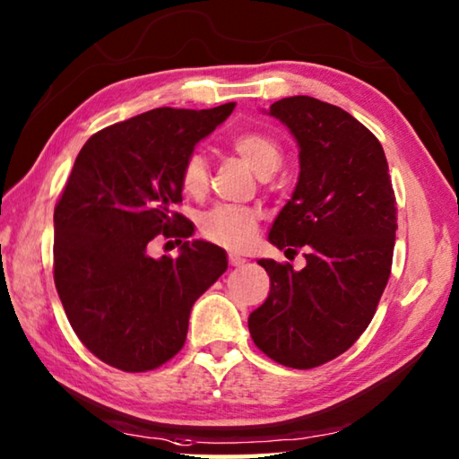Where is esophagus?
<instances>
[{
	"instance_id": "esophagus-1",
	"label": "esophagus",
	"mask_w": 459,
	"mask_h": 459,
	"mask_svg": "<svg viewBox=\"0 0 459 459\" xmlns=\"http://www.w3.org/2000/svg\"><path fill=\"white\" fill-rule=\"evenodd\" d=\"M229 263H230V266H243V264L247 263V258L240 256V255L230 253V255H229Z\"/></svg>"
}]
</instances>
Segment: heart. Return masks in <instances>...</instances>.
I'll return each mask as SVG.
<instances>
[{
	"label": "heart",
	"instance_id": "obj_1",
	"mask_svg": "<svg viewBox=\"0 0 459 459\" xmlns=\"http://www.w3.org/2000/svg\"><path fill=\"white\" fill-rule=\"evenodd\" d=\"M230 146L261 178H269L279 170L282 162L281 146L263 132H243L230 140ZM180 186L188 196H203L208 186V170L204 158L190 154L180 170ZM261 211L255 206L219 204L204 212L198 221L201 235L214 245L230 251H240L248 247L256 237Z\"/></svg>",
	"mask_w": 459,
	"mask_h": 459
}]
</instances>
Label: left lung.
Wrapping results in <instances>:
<instances>
[{
	"label": "left lung",
	"instance_id": "8db88e82",
	"mask_svg": "<svg viewBox=\"0 0 459 459\" xmlns=\"http://www.w3.org/2000/svg\"><path fill=\"white\" fill-rule=\"evenodd\" d=\"M269 114L293 132L299 182L269 232L305 269L261 258L266 301L248 316L255 345L285 368L313 369L368 329L394 261L397 206L387 158L351 114L311 96L282 98Z\"/></svg>",
	"mask_w": 459,
	"mask_h": 459
}]
</instances>
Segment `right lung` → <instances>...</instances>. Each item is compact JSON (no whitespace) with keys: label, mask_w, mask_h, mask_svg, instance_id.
Wrapping results in <instances>:
<instances>
[{"label":"right lung","mask_w":459,"mask_h":459,"mask_svg":"<svg viewBox=\"0 0 459 459\" xmlns=\"http://www.w3.org/2000/svg\"><path fill=\"white\" fill-rule=\"evenodd\" d=\"M235 110L156 108L96 132L82 146L54 208V281L78 339L100 361L143 373L186 341L190 309L227 271V253L193 235L180 170L198 140ZM177 238V259L149 256Z\"/></svg>","instance_id":"1"}]
</instances>
